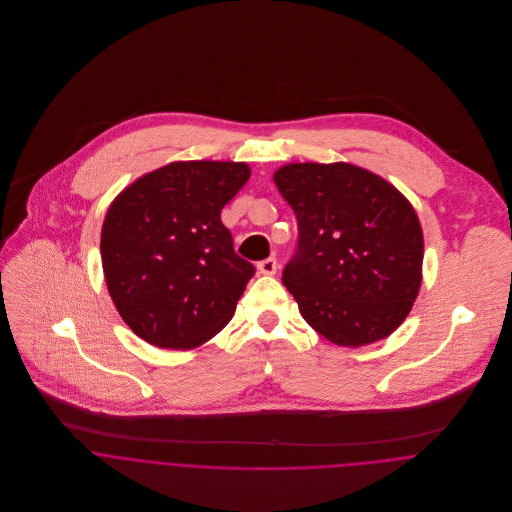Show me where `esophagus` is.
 <instances>
[{"instance_id": "34e87169", "label": "esophagus", "mask_w": 512, "mask_h": 512, "mask_svg": "<svg viewBox=\"0 0 512 512\" xmlns=\"http://www.w3.org/2000/svg\"><path fill=\"white\" fill-rule=\"evenodd\" d=\"M278 270V262L276 258H266L262 262H258V272L264 274V276H274Z\"/></svg>"}]
</instances>
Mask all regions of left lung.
Listing matches in <instances>:
<instances>
[{
    "instance_id": "8db88e82",
    "label": "left lung",
    "mask_w": 512,
    "mask_h": 512,
    "mask_svg": "<svg viewBox=\"0 0 512 512\" xmlns=\"http://www.w3.org/2000/svg\"><path fill=\"white\" fill-rule=\"evenodd\" d=\"M274 183L297 219L284 286L303 319L341 347L386 339L420 286L424 234L410 201L353 163H288Z\"/></svg>"
}]
</instances>
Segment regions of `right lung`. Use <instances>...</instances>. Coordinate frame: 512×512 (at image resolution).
Here are the masks:
<instances>
[{
	"label": "right lung",
	"instance_id": "obj_1",
	"mask_svg": "<svg viewBox=\"0 0 512 512\" xmlns=\"http://www.w3.org/2000/svg\"><path fill=\"white\" fill-rule=\"evenodd\" d=\"M250 179L244 161H173L128 185L100 234L108 293L159 349H195L232 319L254 266L232 246L222 207Z\"/></svg>",
	"mask_w": 512,
	"mask_h": 512
}]
</instances>
